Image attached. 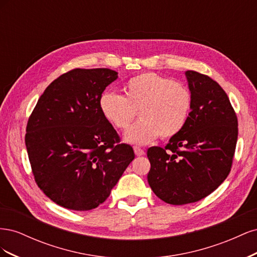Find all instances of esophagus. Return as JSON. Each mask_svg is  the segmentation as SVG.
Masks as SVG:
<instances>
[{"mask_svg":"<svg viewBox=\"0 0 257 257\" xmlns=\"http://www.w3.org/2000/svg\"><path fill=\"white\" fill-rule=\"evenodd\" d=\"M134 152L137 157H142V155H145V150L139 147H134Z\"/></svg>","mask_w":257,"mask_h":257,"instance_id":"1","label":"esophagus"}]
</instances>
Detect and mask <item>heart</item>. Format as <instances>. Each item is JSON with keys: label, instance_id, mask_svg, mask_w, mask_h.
<instances>
[{"label": "heart", "instance_id": "b5f03b06", "mask_svg": "<svg viewBox=\"0 0 257 257\" xmlns=\"http://www.w3.org/2000/svg\"><path fill=\"white\" fill-rule=\"evenodd\" d=\"M124 96L107 91L99 97L105 120L119 131H126L139 111V122L124 135L132 145H147L159 136L169 139L185 126L192 110V94L180 82L155 73H144L124 84Z\"/></svg>", "mask_w": 257, "mask_h": 257}]
</instances>
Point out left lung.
<instances>
[{
  "mask_svg": "<svg viewBox=\"0 0 257 257\" xmlns=\"http://www.w3.org/2000/svg\"><path fill=\"white\" fill-rule=\"evenodd\" d=\"M192 110L183 130L165 148L151 147L150 188L170 205L205 198L227 178L234 159L238 120L229 98L210 77L185 72Z\"/></svg>",
  "mask_w": 257,
  "mask_h": 257,
  "instance_id": "8db88e82",
  "label": "left lung"
}]
</instances>
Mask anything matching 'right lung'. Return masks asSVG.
Returning <instances> with one entry per match:
<instances>
[{"label":"right lung","mask_w":257,"mask_h":257,"mask_svg":"<svg viewBox=\"0 0 257 257\" xmlns=\"http://www.w3.org/2000/svg\"><path fill=\"white\" fill-rule=\"evenodd\" d=\"M116 78L109 68L72 69L46 88L30 115L26 146L35 182L59 206L98 207L135 158L99 109Z\"/></svg>","instance_id":"1"}]
</instances>
